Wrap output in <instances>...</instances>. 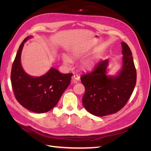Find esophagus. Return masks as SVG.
<instances>
[{
    "label": "esophagus",
    "mask_w": 151,
    "mask_h": 151,
    "mask_svg": "<svg viewBox=\"0 0 151 151\" xmlns=\"http://www.w3.org/2000/svg\"><path fill=\"white\" fill-rule=\"evenodd\" d=\"M80 80V76L78 75H74L72 76V81L74 83H77V81H78Z\"/></svg>",
    "instance_id": "esophagus-1"
}]
</instances>
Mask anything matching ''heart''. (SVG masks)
Returning a JSON list of instances; mask_svg holds the SVG:
<instances>
[{"mask_svg": "<svg viewBox=\"0 0 151 151\" xmlns=\"http://www.w3.org/2000/svg\"><path fill=\"white\" fill-rule=\"evenodd\" d=\"M63 60L66 65H70L71 63L70 58L65 54L63 55ZM83 66L86 68H91V67L93 66V63H92V62L89 61V60L85 61L83 63Z\"/></svg>", "mask_w": 151, "mask_h": 151, "instance_id": "heart-1", "label": "heart"}]
</instances>
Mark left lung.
<instances>
[{
    "label": "left lung",
    "mask_w": 151,
    "mask_h": 151,
    "mask_svg": "<svg viewBox=\"0 0 151 151\" xmlns=\"http://www.w3.org/2000/svg\"><path fill=\"white\" fill-rule=\"evenodd\" d=\"M122 65L115 76L108 74V60L98 63L94 69L81 77L85 87L83 104L93 115L115 113L125 106L136 84L137 72L131 50L122 42Z\"/></svg>",
    "instance_id": "1"
}]
</instances>
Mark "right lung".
Returning <instances> with one entry per match:
<instances>
[{"instance_id":"right-lung-1","label":"right lung","mask_w":151,"mask_h":151,"mask_svg":"<svg viewBox=\"0 0 151 151\" xmlns=\"http://www.w3.org/2000/svg\"><path fill=\"white\" fill-rule=\"evenodd\" d=\"M31 38L33 36H27L20 45L12 66L11 84L15 97L22 106L35 113H46L56 106L73 74H62L53 67L40 77L27 74L21 56L25 42Z\"/></svg>"}]
</instances>
